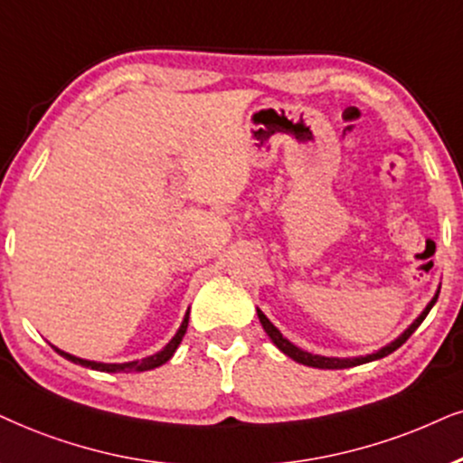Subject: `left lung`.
Instances as JSON below:
<instances>
[{
	"mask_svg": "<svg viewBox=\"0 0 463 463\" xmlns=\"http://www.w3.org/2000/svg\"><path fill=\"white\" fill-rule=\"evenodd\" d=\"M438 295H440V288L436 290L434 299H431L430 303H427V307L423 309V312H420L419 318L414 320V323H412L411 326H408V329L403 331L400 337L393 339V342L387 344V346H383V348H380V350H376V353H372V354H365V356H353V359H337V356H320V354H312V353H307V350H301V348H297L295 344L288 342V339H286V337L282 335V333H279L278 326H273L271 320H269L267 316L260 312V309H256V312H259V320H260L262 329L267 331V335L271 337V342H273L275 346H278L279 350H282V353H284L286 356H290L292 361H297V363H303V365H307V367H318V370H344V367H354V365H363V363H370V361L383 359V356H387V354L393 353V350L400 348L402 344L406 342V339L411 337L412 333L419 329V325L423 323V320H425V316L430 314V309L434 307V303L438 301Z\"/></svg>",
	"mask_w": 463,
	"mask_h": 463,
	"instance_id": "obj_1",
	"label": "left lung"
}]
</instances>
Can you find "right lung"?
Here are the masks:
<instances>
[{"label": "right lung", "instance_id": "obj_1", "mask_svg": "<svg viewBox=\"0 0 463 463\" xmlns=\"http://www.w3.org/2000/svg\"><path fill=\"white\" fill-rule=\"evenodd\" d=\"M188 318H190V309H188V312H185L184 323H181L179 331L175 333V337L171 339V342H168L166 346H164V348L160 350V353H156V354H151V356H145V359H140V361H128V363H98V361L79 359V356L63 353V350L55 348V346H52V348H55V353L61 354L63 359L72 361V363H76V365L91 367V370H98V372H109V373H115V372H126V373H128V372H147V370H154V367L164 365V363H166V361L171 359V356L175 354V350H177V346L181 344V339H184L185 331H188Z\"/></svg>", "mask_w": 463, "mask_h": 463}]
</instances>
